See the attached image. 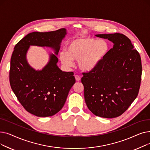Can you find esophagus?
<instances>
[{
	"label": "esophagus",
	"instance_id": "1",
	"mask_svg": "<svg viewBox=\"0 0 150 150\" xmlns=\"http://www.w3.org/2000/svg\"><path fill=\"white\" fill-rule=\"evenodd\" d=\"M75 80H76V81H80V80H81V78L80 77V76H78V75H75Z\"/></svg>",
	"mask_w": 150,
	"mask_h": 150
}]
</instances>
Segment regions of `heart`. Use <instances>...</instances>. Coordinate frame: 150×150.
<instances>
[{"label":"heart","instance_id":"heart-1","mask_svg":"<svg viewBox=\"0 0 150 150\" xmlns=\"http://www.w3.org/2000/svg\"><path fill=\"white\" fill-rule=\"evenodd\" d=\"M109 51V44L105 39L91 37L75 38L67 44V52L59 53L62 64L67 67L74 66L73 61H78V66L84 72L96 69L105 58Z\"/></svg>","mask_w":150,"mask_h":150}]
</instances>
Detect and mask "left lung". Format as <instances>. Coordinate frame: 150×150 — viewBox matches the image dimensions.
Listing matches in <instances>:
<instances>
[{"label": "left lung", "instance_id": "left-lung-1", "mask_svg": "<svg viewBox=\"0 0 150 150\" xmlns=\"http://www.w3.org/2000/svg\"><path fill=\"white\" fill-rule=\"evenodd\" d=\"M96 36L108 39L114 45L96 69L83 74L84 100L94 115L111 119L125 112L137 97L141 58L130 39L123 34Z\"/></svg>", "mask_w": 150, "mask_h": 150}]
</instances>
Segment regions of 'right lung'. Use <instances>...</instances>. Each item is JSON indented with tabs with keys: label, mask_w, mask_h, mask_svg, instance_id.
<instances>
[{
	"label": "right lung",
	"mask_w": 150,
	"mask_h": 150,
	"mask_svg": "<svg viewBox=\"0 0 150 150\" xmlns=\"http://www.w3.org/2000/svg\"><path fill=\"white\" fill-rule=\"evenodd\" d=\"M66 28L49 32L28 33L15 45L10 70L11 88L27 111L37 117H49L64 106L68 93L75 83L73 72H63L57 66ZM30 45L48 46L54 50L48 63L36 71L28 64L26 53Z\"/></svg>",
	"instance_id": "right-lung-1"
}]
</instances>
